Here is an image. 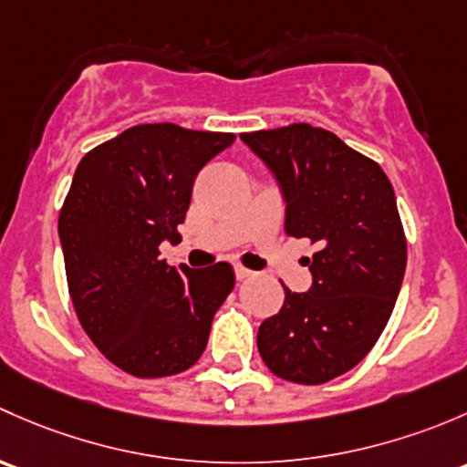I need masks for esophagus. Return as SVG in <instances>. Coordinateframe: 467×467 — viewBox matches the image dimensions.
Listing matches in <instances>:
<instances>
[{"label":"esophagus","mask_w":467,"mask_h":467,"mask_svg":"<svg viewBox=\"0 0 467 467\" xmlns=\"http://www.w3.org/2000/svg\"><path fill=\"white\" fill-rule=\"evenodd\" d=\"M234 272H235V278H238V281H244V278H249L252 276V269H247V267H240V265H235L234 267Z\"/></svg>","instance_id":"1"}]
</instances>
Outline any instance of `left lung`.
Wrapping results in <instances>:
<instances>
[{
	"mask_svg": "<svg viewBox=\"0 0 467 467\" xmlns=\"http://www.w3.org/2000/svg\"><path fill=\"white\" fill-rule=\"evenodd\" d=\"M276 180L285 232L310 238L307 292L258 328V353L278 378L324 384L373 348L400 292L407 243L396 193L382 168L337 134L307 123L240 134Z\"/></svg>",
	"mask_w": 467,
	"mask_h": 467,
	"instance_id": "obj_1",
	"label": "left lung"
}]
</instances>
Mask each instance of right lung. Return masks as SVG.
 <instances>
[{"instance_id":"right-lung-1","label":"right lung","mask_w":467,"mask_h":467,"mask_svg":"<svg viewBox=\"0 0 467 467\" xmlns=\"http://www.w3.org/2000/svg\"><path fill=\"white\" fill-rule=\"evenodd\" d=\"M234 134L172 123L134 126L83 157L62 204L57 234L80 326L96 348L137 378L193 367L234 269L171 267L161 243H180L198 172Z\"/></svg>"}]
</instances>
